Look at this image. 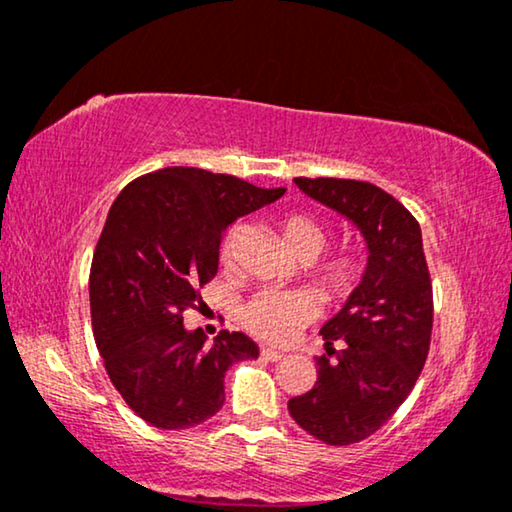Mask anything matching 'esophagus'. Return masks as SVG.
<instances>
[{
    "instance_id": "34e87169",
    "label": "esophagus",
    "mask_w": 512,
    "mask_h": 512,
    "mask_svg": "<svg viewBox=\"0 0 512 512\" xmlns=\"http://www.w3.org/2000/svg\"><path fill=\"white\" fill-rule=\"evenodd\" d=\"M262 356L266 361H282V358H285V354L278 352V349H269V347L262 349Z\"/></svg>"
}]
</instances>
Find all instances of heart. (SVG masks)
Here are the masks:
<instances>
[{
  "label": "heart",
  "instance_id": "heart-1",
  "mask_svg": "<svg viewBox=\"0 0 512 512\" xmlns=\"http://www.w3.org/2000/svg\"><path fill=\"white\" fill-rule=\"evenodd\" d=\"M285 239L299 257L315 259L326 246V230L308 216H292L285 223ZM230 257V243L223 246V259ZM363 262L356 253H340L317 266V278L335 296H345L358 285ZM319 299L308 289H266L246 308L243 322L259 338L287 345L305 326L319 317Z\"/></svg>",
  "mask_w": 512,
  "mask_h": 512
}]
</instances>
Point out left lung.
<instances>
[{
  "label": "left lung",
  "instance_id": "8db88e82",
  "mask_svg": "<svg viewBox=\"0 0 512 512\" xmlns=\"http://www.w3.org/2000/svg\"><path fill=\"white\" fill-rule=\"evenodd\" d=\"M301 193L363 236L361 282L322 326L317 381L287 402L305 432L349 446L377 432L421 375L432 333V285L416 218L384 190L352 179H294Z\"/></svg>",
  "mask_w": 512,
  "mask_h": 512
}]
</instances>
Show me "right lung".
Masks as SVG:
<instances>
[{"mask_svg": "<svg viewBox=\"0 0 512 512\" xmlns=\"http://www.w3.org/2000/svg\"><path fill=\"white\" fill-rule=\"evenodd\" d=\"M282 195L230 174L165 167L114 200L91 262V326L114 388L142 421L160 430L204 423L223 407L227 368L259 356L246 333L207 342L183 326V312L218 273L227 227Z\"/></svg>", "mask_w": 512, "mask_h": 512, "instance_id": "obj_1", "label": "right lung"}]
</instances>
